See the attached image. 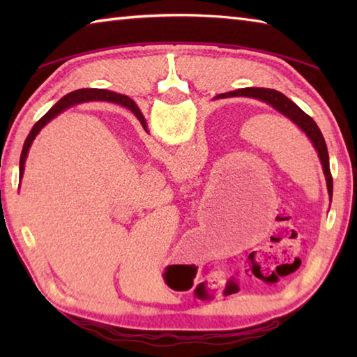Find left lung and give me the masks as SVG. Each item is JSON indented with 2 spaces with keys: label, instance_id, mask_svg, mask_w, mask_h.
Returning <instances> with one entry per match:
<instances>
[{
  "label": "left lung",
  "instance_id": "left-lung-1",
  "mask_svg": "<svg viewBox=\"0 0 357 357\" xmlns=\"http://www.w3.org/2000/svg\"><path fill=\"white\" fill-rule=\"evenodd\" d=\"M252 98L257 100L266 102V104L271 105L279 113H282L283 116H287L291 123H294L298 128L304 132L307 138L312 142L313 148L318 153L319 162H321L323 167V173L326 176V184H328V192L329 197L332 200V174H331V168H329V154H328V146H326L324 137L321 134V130L317 126L315 121H313L309 114L304 113L301 108L294 104L293 100H289L285 94H282L275 89H268V88H243V89H236V91H229L227 94H219L215 96L214 99H220V98ZM140 110V108H138ZM142 113V112H140ZM143 116V114H142Z\"/></svg>",
  "mask_w": 357,
  "mask_h": 357
}]
</instances>
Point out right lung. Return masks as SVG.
<instances>
[{
	"mask_svg": "<svg viewBox=\"0 0 357 357\" xmlns=\"http://www.w3.org/2000/svg\"><path fill=\"white\" fill-rule=\"evenodd\" d=\"M91 100H110L114 102V104L118 105H123L130 110L132 113L135 114L137 119L140 121L143 129H146V121L142 116L140 110H138V107L134 100L128 96H121V94H114L112 91H107V89H98V88H86V89H77V91H72L68 96H64V98L58 102V104L53 105L50 110H48L44 116H42L38 123L33 126L31 132H29L25 144H23V149H22V155H20V181L23 178V173H25V162H26V157L29 153V148H31V144L34 142V138L38 137L39 132L42 130L44 126H47L50 121L58 116L59 113L64 112L66 108L70 107V105H75V104H82V102H91ZM20 189V187H19Z\"/></svg>",
	"mask_w": 357,
	"mask_h": 357,
	"instance_id": "obj_1",
	"label": "right lung"
}]
</instances>
